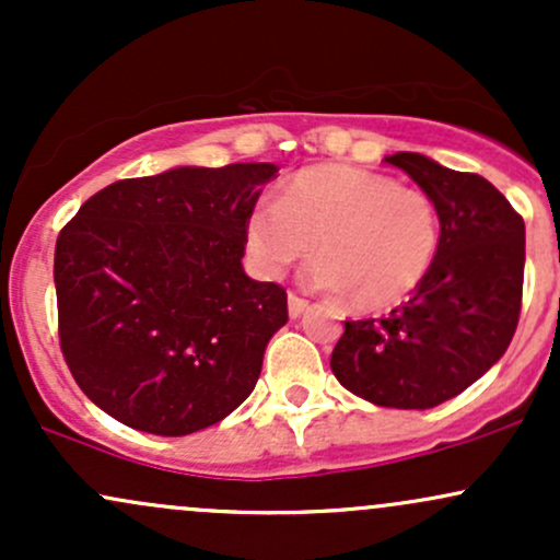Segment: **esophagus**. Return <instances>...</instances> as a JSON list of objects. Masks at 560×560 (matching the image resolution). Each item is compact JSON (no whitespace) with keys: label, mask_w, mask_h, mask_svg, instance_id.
I'll use <instances>...</instances> for the list:
<instances>
[{"label":"esophagus","mask_w":560,"mask_h":560,"mask_svg":"<svg viewBox=\"0 0 560 560\" xmlns=\"http://www.w3.org/2000/svg\"><path fill=\"white\" fill-rule=\"evenodd\" d=\"M305 307H307V300L305 298H300V294L289 292V316H292V318L302 316V313H305Z\"/></svg>","instance_id":"34e87169"}]
</instances>
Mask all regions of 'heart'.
<instances>
[{
  "label": "heart",
  "instance_id": "b5f03b06",
  "mask_svg": "<svg viewBox=\"0 0 560 560\" xmlns=\"http://www.w3.org/2000/svg\"><path fill=\"white\" fill-rule=\"evenodd\" d=\"M311 279L345 292L361 313L400 305L423 284L440 249V213L421 189L350 165L298 173L273 205L247 221V249L266 273L279 276L307 258Z\"/></svg>",
  "mask_w": 560,
  "mask_h": 560
}]
</instances>
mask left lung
I'll return each mask as SVG.
<instances>
[{
	"mask_svg": "<svg viewBox=\"0 0 560 560\" xmlns=\"http://www.w3.org/2000/svg\"><path fill=\"white\" fill-rule=\"evenodd\" d=\"M387 163L434 199L440 249L413 298L387 318L345 320L331 371L363 400L423 410L471 387L511 345L522 313L524 218L477 173L419 152Z\"/></svg>",
	"mask_w": 560,
	"mask_h": 560,
	"instance_id": "obj_1",
	"label": "left lung"
}]
</instances>
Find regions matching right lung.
<instances>
[{"mask_svg": "<svg viewBox=\"0 0 560 560\" xmlns=\"http://www.w3.org/2000/svg\"><path fill=\"white\" fill-rule=\"evenodd\" d=\"M271 163L124 178L81 205L55 247L57 334L94 405L139 432L184 436L258 384L287 292L242 268Z\"/></svg>", "mask_w": 560, "mask_h": 560, "instance_id": "obj_1", "label": "right lung"}]
</instances>
